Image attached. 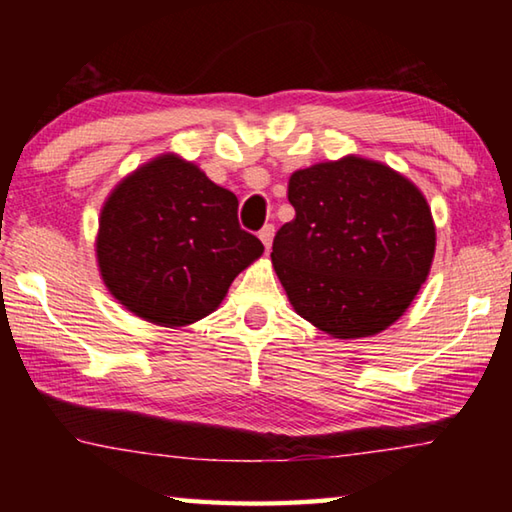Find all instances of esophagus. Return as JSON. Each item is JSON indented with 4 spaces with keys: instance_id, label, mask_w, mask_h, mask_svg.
I'll use <instances>...</instances> for the list:
<instances>
[{
    "instance_id": "34e87169",
    "label": "esophagus",
    "mask_w": 512,
    "mask_h": 512,
    "mask_svg": "<svg viewBox=\"0 0 512 512\" xmlns=\"http://www.w3.org/2000/svg\"><path fill=\"white\" fill-rule=\"evenodd\" d=\"M273 237H275V228H273V225H264V228L259 230V239H262V244H264L266 248H271Z\"/></svg>"
}]
</instances>
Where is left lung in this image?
Here are the masks:
<instances>
[{
  "instance_id": "obj_1",
  "label": "left lung",
  "mask_w": 512,
  "mask_h": 512,
  "mask_svg": "<svg viewBox=\"0 0 512 512\" xmlns=\"http://www.w3.org/2000/svg\"><path fill=\"white\" fill-rule=\"evenodd\" d=\"M296 210L271 262L296 314L332 339L375 336L427 282L436 223L427 198L384 162L343 155L291 173Z\"/></svg>"
}]
</instances>
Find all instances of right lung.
Returning a JSON list of instances; mask_svg holds the SVG:
<instances>
[{
  "instance_id": "right-lung-1",
  "label": "right lung",
  "mask_w": 512,
  "mask_h": 512,
  "mask_svg": "<svg viewBox=\"0 0 512 512\" xmlns=\"http://www.w3.org/2000/svg\"><path fill=\"white\" fill-rule=\"evenodd\" d=\"M239 201L198 164L160 153L119 180L94 239L101 280L146 323L187 327L219 309L264 246L239 228Z\"/></svg>"
}]
</instances>
